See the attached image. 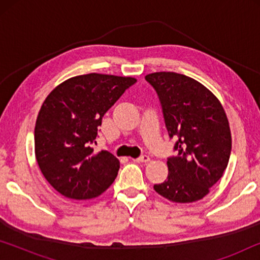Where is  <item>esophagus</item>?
Returning a JSON list of instances; mask_svg holds the SVG:
<instances>
[{
    "mask_svg": "<svg viewBox=\"0 0 260 260\" xmlns=\"http://www.w3.org/2000/svg\"><path fill=\"white\" fill-rule=\"evenodd\" d=\"M135 162H138V163H148L150 161V157H149L148 155H142L141 157H138L136 159H134Z\"/></svg>",
    "mask_w": 260,
    "mask_h": 260,
    "instance_id": "obj_1",
    "label": "esophagus"
}]
</instances>
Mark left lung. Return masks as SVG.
Segmentation results:
<instances>
[{"instance_id":"obj_1","label":"left lung","mask_w":260,"mask_h":260,"mask_svg":"<svg viewBox=\"0 0 260 260\" xmlns=\"http://www.w3.org/2000/svg\"><path fill=\"white\" fill-rule=\"evenodd\" d=\"M161 102L166 127L176 138L168 177L155 184L161 197L188 204L201 200L221 179L232 149L230 124L219 99L193 78L175 72L145 76Z\"/></svg>"}]
</instances>
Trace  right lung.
Here are the masks:
<instances>
[{
  "label": "right lung",
  "instance_id": "1",
  "mask_svg": "<svg viewBox=\"0 0 260 260\" xmlns=\"http://www.w3.org/2000/svg\"><path fill=\"white\" fill-rule=\"evenodd\" d=\"M131 77L90 73L70 78L45 99L34 130L35 157L48 183L65 198H97L115 181L119 161L109 151L94 154L98 126Z\"/></svg>",
  "mask_w": 260,
  "mask_h": 260
}]
</instances>
